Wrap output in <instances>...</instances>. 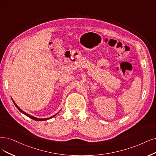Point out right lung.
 Returning <instances> with one entry per match:
<instances>
[{
  "label": "right lung",
  "mask_w": 156,
  "mask_h": 156,
  "mask_svg": "<svg viewBox=\"0 0 156 156\" xmlns=\"http://www.w3.org/2000/svg\"><path fill=\"white\" fill-rule=\"evenodd\" d=\"M12 99V98H11ZM12 101H13V103H14V105H15V107L18 108V110L20 112H22V114H24V115H26V116H27V117H29L30 118H31V119H34V120H35V121H38V122H42V121H45V120H48V119H51L52 118H53V117H55L56 115L58 113V112H57L56 114H55V115H53V116H51V117H49V118H35V117H34V116H31V115H30V114H27L26 112H25L24 111H23L22 109H20L19 107H18V105H17L16 103H15V102L14 101V100L12 99ZM62 110V109H61ZM60 110V111H61Z\"/></svg>",
  "instance_id": "add662e5"
}]
</instances>
